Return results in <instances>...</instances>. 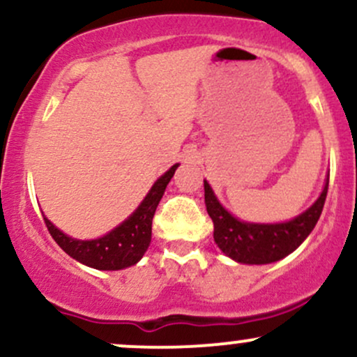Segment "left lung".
<instances>
[{
	"instance_id": "obj_1",
	"label": "left lung",
	"mask_w": 357,
	"mask_h": 357,
	"mask_svg": "<svg viewBox=\"0 0 357 357\" xmlns=\"http://www.w3.org/2000/svg\"><path fill=\"white\" fill-rule=\"evenodd\" d=\"M329 178L326 186L309 210L298 215L297 218L275 225L247 223L230 215L204 181V203L206 211L213 220V236L221 252L240 264L264 265L280 260L292 253L314 230L319 216H321L324 203H326Z\"/></svg>"
}]
</instances>
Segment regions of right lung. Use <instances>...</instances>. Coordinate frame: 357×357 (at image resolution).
<instances>
[{"label": "right lung", "mask_w": 357, "mask_h": 357, "mask_svg": "<svg viewBox=\"0 0 357 357\" xmlns=\"http://www.w3.org/2000/svg\"><path fill=\"white\" fill-rule=\"evenodd\" d=\"M176 167L178 165L166 171L154 183V186L147 192L144 202L139 204L137 210L126 221H122L117 228L109 231L107 235L97 240L70 238L43 216L52 238L59 243V247L65 253H68L72 258L87 265V267L97 270H121L136 265L149 247L155 208L165 195L167 183L174 176Z\"/></svg>", "instance_id": "obj_1"}]
</instances>
